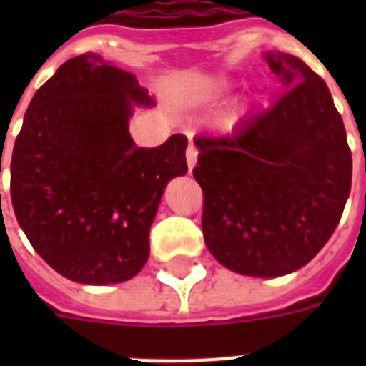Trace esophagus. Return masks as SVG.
Masks as SVG:
<instances>
[{"label":"esophagus","instance_id":"obj_1","mask_svg":"<svg viewBox=\"0 0 366 366\" xmlns=\"http://www.w3.org/2000/svg\"><path fill=\"white\" fill-rule=\"evenodd\" d=\"M186 161H188V169L189 172H192L194 171L195 163H197V148H195L192 142H189L188 149H186Z\"/></svg>","mask_w":366,"mask_h":366}]
</instances>
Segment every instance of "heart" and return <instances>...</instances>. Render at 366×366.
<instances>
[{
	"instance_id": "heart-1",
	"label": "heart",
	"mask_w": 366,
	"mask_h": 366,
	"mask_svg": "<svg viewBox=\"0 0 366 366\" xmlns=\"http://www.w3.org/2000/svg\"><path fill=\"white\" fill-rule=\"evenodd\" d=\"M218 93H220V89L214 87V89H211V91H207V97H214V94H218Z\"/></svg>"
}]
</instances>
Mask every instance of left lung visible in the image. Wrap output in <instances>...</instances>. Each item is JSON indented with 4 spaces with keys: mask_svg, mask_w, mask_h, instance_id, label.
<instances>
[{
    "mask_svg": "<svg viewBox=\"0 0 366 366\" xmlns=\"http://www.w3.org/2000/svg\"><path fill=\"white\" fill-rule=\"evenodd\" d=\"M283 93L224 137H195L203 237L224 267L279 277L335 234L352 189V152L327 83L298 56L266 53Z\"/></svg>",
    "mask_w": 366,
    "mask_h": 366,
    "instance_id": "obj_1",
    "label": "left lung"
}]
</instances>
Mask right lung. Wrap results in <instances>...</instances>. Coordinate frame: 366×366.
I'll use <instances>...</instances> for the list:
<instances>
[{"instance_id": "obj_1", "label": "right lung", "mask_w": 366, "mask_h": 366, "mask_svg": "<svg viewBox=\"0 0 366 366\" xmlns=\"http://www.w3.org/2000/svg\"><path fill=\"white\" fill-rule=\"evenodd\" d=\"M131 71L85 53L34 94L11 157L20 228L54 272L85 285L134 277L165 186L188 172V138L138 148L134 106H154Z\"/></svg>"}]
</instances>
